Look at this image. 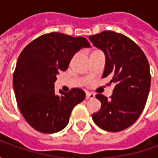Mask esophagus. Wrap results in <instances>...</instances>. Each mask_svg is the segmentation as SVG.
<instances>
[{
    "label": "esophagus",
    "instance_id": "esophagus-1",
    "mask_svg": "<svg viewBox=\"0 0 158 158\" xmlns=\"http://www.w3.org/2000/svg\"><path fill=\"white\" fill-rule=\"evenodd\" d=\"M95 98V94L90 92H86V99H94Z\"/></svg>",
    "mask_w": 158,
    "mask_h": 158
}]
</instances>
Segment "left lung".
Listing matches in <instances>:
<instances>
[{
    "instance_id": "obj_1",
    "label": "left lung",
    "mask_w": 158,
    "mask_h": 158,
    "mask_svg": "<svg viewBox=\"0 0 158 158\" xmlns=\"http://www.w3.org/2000/svg\"><path fill=\"white\" fill-rule=\"evenodd\" d=\"M89 39L106 56L102 77L110 76L109 84H115L110 99L96 96L102 106L92 119L101 129L118 132L132 125L145 107L151 86L149 62L139 45L122 34L102 31Z\"/></svg>"
}]
</instances>
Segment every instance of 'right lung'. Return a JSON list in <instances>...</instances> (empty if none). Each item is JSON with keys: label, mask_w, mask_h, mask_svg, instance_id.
<instances>
[{"label": "right lung", "mask_w": 158, "mask_h": 158, "mask_svg": "<svg viewBox=\"0 0 158 158\" xmlns=\"http://www.w3.org/2000/svg\"><path fill=\"white\" fill-rule=\"evenodd\" d=\"M89 46L84 37L53 32L34 40L19 55L13 73L16 100L23 118L37 131L52 134L63 129L73 107L85 100V93L79 88L56 95L54 83L76 52Z\"/></svg>", "instance_id": "1"}]
</instances>
